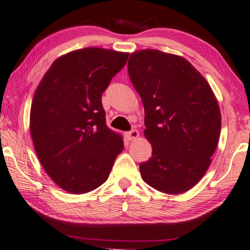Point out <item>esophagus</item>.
Listing matches in <instances>:
<instances>
[{
    "instance_id": "esophagus-1",
    "label": "esophagus",
    "mask_w": 250,
    "mask_h": 250,
    "mask_svg": "<svg viewBox=\"0 0 250 250\" xmlns=\"http://www.w3.org/2000/svg\"><path fill=\"white\" fill-rule=\"evenodd\" d=\"M125 136L128 140H135L138 137H139V132H138L137 130H131V131L125 132Z\"/></svg>"
}]
</instances>
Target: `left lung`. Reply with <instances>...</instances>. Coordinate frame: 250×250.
Here are the masks:
<instances>
[{
	"instance_id": "left-lung-1",
	"label": "left lung",
	"mask_w": 250,
	"mask_h": 250,
	"mask_svg": "<svg viewBox=\"0 0 250 250\" xmlns=\"http://www.w3.org/2000/svg\"><path fill=\"white\" fill-rule=\"evenodd\" d=\"M128 73L145 107V136L152 157L139 166L143 180L166 194L199 183L211 164L221 113L210 85L191 62L157 49L130 55Z\"/></svg>"
}]
</instances>
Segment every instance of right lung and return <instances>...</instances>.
Wrapping results in <instances>:
<instances>
[{
  "label": "right lung",
  "mask_w": 250,
  "mask_h": 250,
  "mask_svg": "<svg viewBox=\"0 0 250 250\" xmlns=\"http://www.w3.org/2000/svg\"><path fill=\"white\" fill-rule=\"evenodd\" d=\"M128 54L88 47L56 59L33 95L30 132L40 163L59 188L82 194L107 180L124 150L105 124L102 94Z\"/></svg>",
  "instance_id": "add662e5"
}]
</instances>
